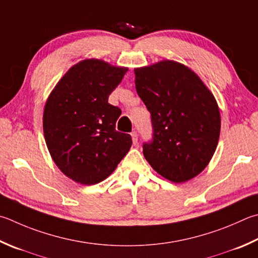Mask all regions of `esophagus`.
Here are the masks:
<instances>
[{
    "label": "esophagus",
    "mask_w": 258,
    "mask_h": 258,
    "mask_svg": "<svg viewBox=\"0 0 258 258\" xmlns=\"http://www.w3.org/2000/svg\"><path fill=\"white\" fill-rule=\"evenodd\" d=\"M131 135H132V141H133V144H137L138 143V132H132L131 133Z\"/></svg>",
    "instance_id": "1"
}]
</instances>
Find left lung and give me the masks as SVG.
Instances as JSON below:
<instances>
[{"label": "left lung", "instance_id": "1", "mask_svg": "<svg viewBox=\"0 0 258 258\" xmlns=\"http://www.w3.org/2000/svg\"><path fill=\"white\" fill-rule=\"evenodd\" d=\"M135 89L151 114L152 139L143 154L159 175L174 182L208 166L220 135V111L196 74L174 60L134 70Z\"/></svg>", "mask_w": 258, "mask_h": 258}]
</instances>
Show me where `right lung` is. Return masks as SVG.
I'll use <instances>...</instances> for the list:
<instances>
[{
    "instance_id": "obj_1",
    "label": "right lung",
    "mask_w": 258,
    "mask_h": 258,
    "mask_svg": "<svg viewBox=\"0 0 258 258\" xmlns=\"http://www.w3.org/2000/svg\"><path fill=\"white\" fill-rule=\"evenodd\" d=\"M126 72L104 60H81L46 102V144L56 166L74 181L93 185L106 179L132 145L130 134L116 131L120 108L108 102Z\"/></svg>"
}]
</instances>
